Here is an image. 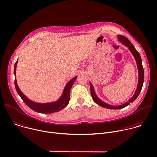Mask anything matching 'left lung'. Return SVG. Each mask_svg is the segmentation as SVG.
Returning <instances> with one entry per match:
<instances>
[{
	"label": "left lung",
	"instance_id": "8db88e82",
	"mask_svg": "<svg viewBox=\"0 0 157 157\" xmlns=\"http://www.w3.org/2000/svg\"><path fill=\"white\" fill-rule=\"evenodd\" d=\"M118 39L120 42H121L122 44H124V45H125L128 48L129 50L132 53V55H133L134 58H135V59L136 60L137 67H138V70H139V82H138L137 90L135 93V94L133 95V96L127 102H125L124 104H122L121 105H118V106H114V105L107 104L105 103L104 102L102 101L101 99H99L95 93L94 89V87H93L92 84L90 82L91 94L93 101L96 104L99 105L100 106H102L103 107L109 109H122V108H124V107L127 106L128 104H130V103L133 102L139 96V95L142 90L143 83L144 81V68H143L142 63V59H141L139 53L135 48V47L133 46L132 43L125 36H122V35H118Z\"/></svg>",
	"mask_w": 157,
	"mask_h": 157
}]
</instances>
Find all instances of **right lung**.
Masks as SVG:
<instances>
[{"label":"right lung","instance_id":"right-lung-1","mask_svg":"<svg viewBox=\"0 0 157 157\" xmlns=\"http://www.w3.org/2000/svg\"><path fill=\"white\" fill-rule=\"evenodd\" d=\"M17 61H16L14 66V75H15V89L17 93L20 96L21 99L25 103V104L29 106L31 109L38 113L42 114H52L53 113H56V112L61 110L64 107H65L68 104L70 99V91L72 86L73 85L74 82L75 81L77 76L73 78L71 80H70L67 84L66 85L63 94L61 97L56 102H50V103H37L33 102L29 99L20 90V89L17 85V80L15 78L16 75V67L17 64Z\"/></svg>","mask_w":157,"mask_h":157}]
</instances>
